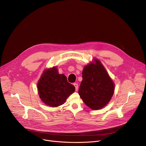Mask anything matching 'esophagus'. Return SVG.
Listing matches in <instances>:
<instances>
[{"mask_svg":"<svg viewBox=\"0 0 146 146\" xmlns=\"http://www.w3.org/2000/svg\"><path fill=\"white\" fill-rule=\"evenodd\" d=\"M74 87H75V89H76V91H77V90H78V87H79V86L78 84H77V83H74L73 84Z\"/></svg>","mask_w":146,"mask_h":146,"instance_id":"obj_1","label":"esophagus"}]
</instances>
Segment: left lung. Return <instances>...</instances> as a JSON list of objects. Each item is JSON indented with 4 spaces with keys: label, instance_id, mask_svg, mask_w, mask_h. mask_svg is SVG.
<instances>
[{
    "label": "left lung",
    "instance_id": "left-lung-1",
    "mask_svg": "<svg viewBox=\"0 0 146 146\" xmlns=\"http://www.w3.org/2000/svg\"><path fill=\"white\" fill-rule=\"evenodd\" d=\"M94 62L84 67L79 94L86 106L99 110L111 100L114 84L102 63L97 59Z\"/></svg>",
    "mask_w": 146,
    "mask_h": 146
}]
</instances>
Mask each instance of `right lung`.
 I'll use <instances>...</instances> for the list:
<instances>
[{"label": "right lung", "mask_w": 146, "mask_h": 146, "mask_svg": "<svg viewBox=\"0 0 146 146\" xmlns=\"http://www.w3.org/2000/svg\"><path fill=\"white\" fill-rule=\"evenodd\" d=\"M37 90L45 104L56 108L64 104L75 91V87L67 82L64 74H59L57 67H53L43 72L37 83Z\"/></svg>", "instance_id": "add662e5"}]
</instances>
